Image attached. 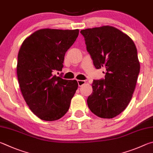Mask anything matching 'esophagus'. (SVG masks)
Segmentation results:
<instances>
[{"instance_id": "obj_1", "label": "esophagus", "mask_w": 153, "mask_h": 153, "mask_svg": "<svg viewBox=\"0 0 153 153\" xmlns=\"http://www.w3.org/2000/svg\"><path fill=\"white\" fill-rule=\"evenodd\" d=\"M85 81H82V80H79L78 81V85H79V87H81V86H82V85H83L84 84H85Z\"/></svg>"}]
</instances>
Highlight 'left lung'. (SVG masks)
<instances>
[{"label": "left lung", "instance_id": "obj_1", "mask_svg": "<svg viewBox=\"0 0 153 153\" xmlns=\"http://www.w3.org/2000/svg\"><path fill=\"white\" fill-rule=\"evenodd\" d=\"M81 33L95 68L106 70L105 79L93 82L88 107L98 117L113 118L126 108L135 89L140 72L136 47L128 35L111 26Z\"/></svg>", "mask_w": 153, "mask_h": 153}]
</instances>
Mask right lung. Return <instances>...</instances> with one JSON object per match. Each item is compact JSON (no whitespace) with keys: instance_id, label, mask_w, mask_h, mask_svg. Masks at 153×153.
I'll use <instances>...</instances> for the list:
<instances>
[{"instance_id":"obj_1","label":"right lung","mask_w":153,"mask_h":153,"mask_svg":"<svg viewBox=\"0 0 153 153\" xmlns=\"http://www.w3.org/2000/svg\"><path fill=\"white\" fill-rule=\"evenodd\" d=\"M79 33V29H39L24 40L19 51L17 73L21 91L29 109L41 120H57L70 108L78 82L53 72L62 71L66 51Z\"/></svg>"}]
</instances>
